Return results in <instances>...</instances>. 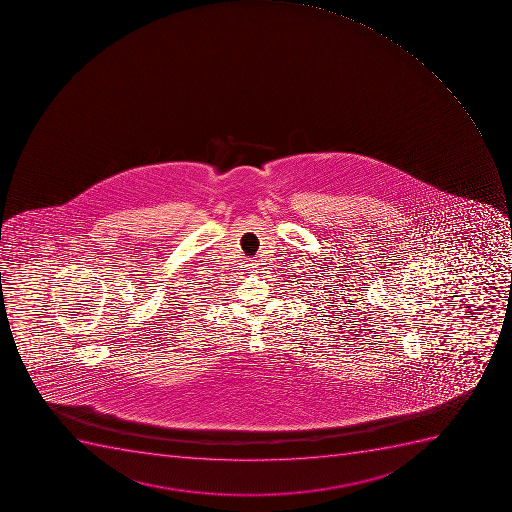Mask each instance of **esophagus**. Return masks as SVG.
<instances>
[{
  "label": "esophagus",
  "instance_id": "1",
  "mask_svg": "<svg viewBox=\"0 0 512 512\" xmlns=\"http://www.w3.org/2000/svg\"><path fill=\"white\" fill-rule=\"evenodd\" d=\"M258 261L256 259H248L246 261V267H248L249 271H256V267H258Z\"/></svg>",
  "mask_w": 512,
  "mask_h": 512
}]
</instances>
